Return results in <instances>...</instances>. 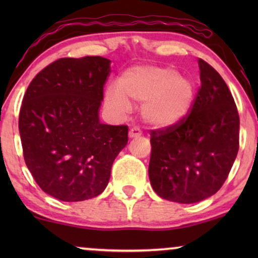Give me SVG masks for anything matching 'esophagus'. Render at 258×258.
I'll use <instances>...</instances> for the list:
<instances>
[{"label": "esophagus", "instance_id": "esophagus-1", "mask_svg": "<svg viewBox=\"0 0 258 258\" xmlns=\"http://www.w3.org/2000/svg\"><path fill=\"white\" fill-rule=\"evenodd\" d=\"M141 135H142V132H141V129L137 128V126H134V128L129 130V136L132 137V139H134V137H140Z\"/></svg>", "mask_w": 258, "mask_h": 258}]
</instances>
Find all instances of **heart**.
Returning a JSON list of instances; mask_svg holds the SVG:
<instances>
[{"label":"heart","instance_id":"obj_1","mask_svg":"<svg viewBox=\"0 0 258 258\" xmlns=\"http://www.w3.org/2000/svg\"><path fill=\"white\" fill-rule=\"evenodd\" d=\"M195 83L169 67L136 66L118 77L116 89L105 91V102L114 110L125 112L129 102L142 103L141 114L148 124L167 128L188 115L195 98Z\"/></svg>","mask_w":258,"mask_h":258}]
</instances>
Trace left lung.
<instances>
[{"mask_svg": "<svg viewBox=\"0 0 258 258\" xmlns=\"http://www.w3.org/2000/svg\"><path fill=\"white\" fill-rule=\"evenodd\" d=\"M201 87L177 124L150 132L149 178L155 192L172 202L196 203L216 194L239 148V116L222 76L199 59Z\"/></svg>", "mask_w": 258, "mask_h": 258, "instance_id": "left-lung-1", "label": "left lung"}]
</instances>
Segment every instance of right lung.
<instances>
[{"mask_svg":"<svg viewBox=\"0 0 258 258\" xmlns=\"http://www.w3.org/2000/svg\"><path fill=\"white\" fill-rule=\"evenodd\" d=\"M109 75L108 58L63 57L42 69L24 94L19 116L24 161L38 186L59 201L100 195L128 143V126L98 118Z\"/></svg>","mask_w":258,"mask_h":258,"instance_id":"add662e5","label":"right lung"}]
</instances>
